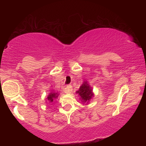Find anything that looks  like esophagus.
Instances as JSON below:
<instances>
[{
	"label": "esophagus",
	"mask_w": 146,
	"mask_h": 146,
	"mask_svg": "<svg viewBox=\"0 0 146 146\" xmlns=\"http://www.w3.org/2000/svg\"><path fill=\"white\" fill-rule=\"evenodd\" d=\"M73 91V88L71 85H67L66 86L65 89H64V92L66 93H71Z\"/></svg>",
	"instance_id": "obj_1"
}]
</instances>
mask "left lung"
<instances>
[{"instance_id": "8db88e82", "label": "left lung", "mask_w": 146, "mask_h": 146, "mask_svg": "<svg viewBox=\"0 0 146 146\" xmlns=\"http://www.w3.org/2000/svg\"><path fill=\"white\" fill-rule=\"evenodd\" d=\"M80 97V99L82 102L87 103L94 96L93 90L87 82H84L79 88V90L76 91Z\"/></svg>"}]
</instances>
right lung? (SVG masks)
<instances>
[{
	"label": "right lung",
	"mask_w": 146,
	"mask_h": 146,
	"mask_svg": "<svg viewBox=\"0 0 146 146\" xmlns=\"http://www.w3.org/2000/svg\"><path fill=\"white\" fill-rule=\"evenodd\" d=\"M58 94L57 93H49V95H48V98H47V99L49 101V102H52L53 101V99L55 98H57L58 97Z\"/></svg>",
	"instance_id": "obj_1"
}]
</instances>
